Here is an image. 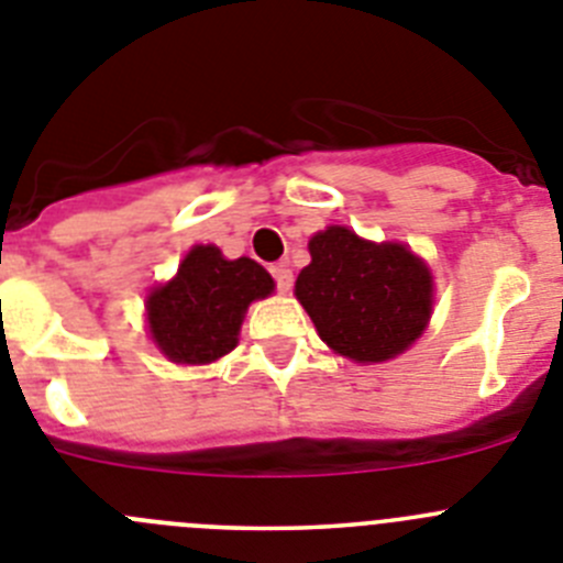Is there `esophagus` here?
Returning <instances> with one entry per match:
<instances>
[{
  "instance_id": "esophagus-1",
  "label": "esophagus",
  "mask_w": 563,
  "mask_h": 563,
  "mask_svg": "<svg viewBox=\"0 0 563 563\" xmlns=\"http://www.w3.org/2000/svg\"><path fill=\"white\" fill-rule=\"evenodd\" d=\"M271 276L276 282L278 292H287L292 287V271L287 267V262H278V265H271Z\"/></svg>"
}]
</instances>
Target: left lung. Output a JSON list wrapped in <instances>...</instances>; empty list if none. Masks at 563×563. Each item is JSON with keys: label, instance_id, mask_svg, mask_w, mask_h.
Here are the masks:
<instances>
[{"label": "left lung", "instance_id": "8db88e82", "mask_svg": "<svg viewBox=\"0 0 563 563\" xmlns=\"http://www.w3.org/2000/svg\"><path fill=\"white\" fill-rule=\"evenodd\" d=\"M296 296L327 346L357 363L409 350L431 316V273L409 247L366 242L332 225L310 239Z\"/></svg>", "mask_w": 563, "mask_h": 563}]
</instances>
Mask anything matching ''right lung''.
Wrapping results in <instances>:
<instances>
[{
    "label": "right lung",
    "instance_id": "right-lung-1",
    "mask_svg": "<svg viewBox=\"0 0 563 563\" xmlns=\"http://www.w3.org/2000/svg\"><path fill=\"white\" fill-rule=\"evenodd\" d=\"M271 292V273L253 258L231 262L220 247L197 245L148 296V332L174 363H211L236 346L247 305Z\"/></svg>",
    "mask_w": 563,
    "mask_h": 563
}]
</instances>
